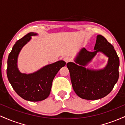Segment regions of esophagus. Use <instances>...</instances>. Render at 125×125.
<instances>
[{
    "mask_svg": "<svg viewBox=\"0 0 125 125\" xmlns=\"http://www.w3.org/2000/svg\"><path fill=\"white\" fill-rule=\"evenodd\" d=\"M63 60L66 63H67L71 61V57H69V56H64L63 58Z\"/></svg>",
    "mask_w": 125,
    "mask_h": 125,
    "instance_id": "1",
    "label": "esophagus"
}]
</instances>
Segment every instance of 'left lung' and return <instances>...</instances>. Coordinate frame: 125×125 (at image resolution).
<instances>
[{
	"instance_id": "obj_1",
	"label": "left lung",
	"mask_w": 125,
	"mask_h": 125,
	"mask_svg": "<svg viewBox=\"0 0 125 125\" xmlns=\"http://www.w3.org/2000/svg\"><path fill=\"white\" fill-rule=\"evenodd\" d=\"M94 50L89 52L82 49L74 60L76 63L69 62L66 64L74 91L84 99L97 100L106 96L113 89L119 75V59L116 52L103 36H97ZM97 52H103L109 58L106 67L99 70L86 68Z\"/></svg>"
}]
</instances>
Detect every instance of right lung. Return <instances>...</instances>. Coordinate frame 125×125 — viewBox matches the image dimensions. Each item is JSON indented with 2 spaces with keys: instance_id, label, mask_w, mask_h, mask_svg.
Instances as JSON below:
<instances>
[{
  "instance_id": "1",
  "label": "right lung",
  "mask_w": 125,
  "mask_h": 125,
  "mask_svg": "<svg viewBox=\"0 0 125 125\" xmlns=\"http://www.w3.org/2000/svg\"><path fill=\"white\" fill-rule=\"evenodd\" d=\"M38 34L29 33L14 44L8 59L7 76L10 83L19 96L31 102L41 101L49 96L54 76L66 62L59 61L43 67L31 74L21 73L18 68V58L23 47Z\"/></svg>"
}]
</instances>
